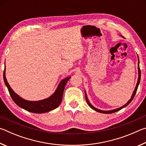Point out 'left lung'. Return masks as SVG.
Wrapping results in <instances>:
<instances>
[{
  "label": "left lung",
  "mask_w": 146,
  "mask_h": 146,
  "mask_svg": "<svg viewBox=\"0 0 146 146\" xmlns=\"http://www.w3.org/2000/svg\"><path fill=\"white\" fill-rule=\"evenodd\" d=\"M138 80H137V85H136V87L135 88V90L133 91V94L131 95V97L130 99L128 100V102L125 104L123 105V106H122V107L120 108H117V109H115V110H109V111H104V110H98V109L94 107V106L91 104L90 102V101H89L88 100V96H87V93H86V91H85V96H86V102H87L88 104L89 105V106L91 108L93 109V110L96 111L97 112H99V113H105V114H110V113H115V112H117V111H118L122 110V108L126 107L127 106H128L129 104L131 103V102L133 100V98H134L135 95L136 93H137V89H138V85H139L140 84V76H141V73H140V67H139V58H138Z\"/></svg>",
  "instance_id": "1"
}]
</instances>
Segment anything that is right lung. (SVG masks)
I'll return each instance as SVG.
<instances>
[{"mask_svg":"<svg viewBox=\"0 0 146 146\" xmlns=\"http://www.w3.org/2000/svg\"><path fill=\"white\" fill-rule=\"evenodd\" d=\"M3 78L5 84L8 88L14 102L20 108L24 109L29 112L34 113H44L55 110L60 104L62 100L63 93L65 86L71 76H68L62 80L56 88V90L50 97L45 99L38 101H29L21 98L12 90L6 78V68L3 73Z\"/></svg>","mask_w":146,"mask_h":146,"instance_id":"right-lung-1","label":"right lung"}]
</instances>
